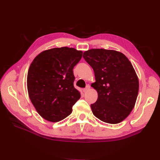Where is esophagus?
<instances>
[{"label":"esophagus","instance_id":"obj_1","mask_svg":"<svg viewBox=\"0 0 160 160\" xmlns=\"http://www.w3.org/2000/svg\"><path fill=\"white\" fill-rule=\"evenodd\" d=\"M89 89H90V86H89V85H88L86 86V88H85V89H83V91L84 93H86V92L88 91Z\"/></svg>","mask_w":160,"mask_h":160}]
</instances>
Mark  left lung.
<instances>
[{"instance_id":"left-lung-1","label":"left lung","mask_w":160,"mask_h":160,"mask_svg":"<svg viewBox=\"0 0 160 160\" xmlns=\"http://www.w3.org/2000/svg\"><path fill=\"white\" fill-rule=\"evenodd\" d=\"M83 57L95 72L91 87L98 91V98L91 105L92 112L105 123L122 122L134 108L139 91L131 62L122 52L103 49L87 51Z\"/></svg>"}]
</instances>
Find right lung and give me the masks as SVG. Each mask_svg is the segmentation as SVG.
Wrapping results in <instances>:
<instances>
[{"label": "right lung", "instance_id": "1", "mask_svg": "<svg viewBox=\"0 0 160 160\" xmlns=\"http://www.w3.org/2000/svg\"><path fill=\"white\" fill-rule=\"evenodd\" d=\"M83 52L67 47L53 48L38 54L27 75L29 98L38 113L51 122L69 116L81 95L73 85L74 67Z\"/></svg>", "mask_w": 160, "mask_h": 160}]
</instances>
